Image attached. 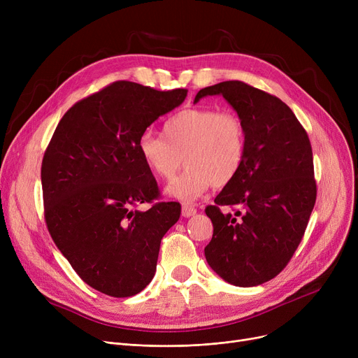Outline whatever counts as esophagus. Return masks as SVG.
Wrapping results in <instances>:
<instances>
[{
	"label": "esophagus",
	"mask_w": 358,
	"mask_h": 358,
	"mask_svg": "<svg viewBox=\"0 0 358 358\" xmlns=\"http://www.w3.org/2000/svg\"><path fill=\"white\" fill-rule=\"evenodd\" d=\"M197 213V209L194 208L193 204H189V203H184L182 204V209H181V215L184 217H190V216H194Z\"/></svg>",
	"instance_id": "esophagus-1"
}]
</instances>
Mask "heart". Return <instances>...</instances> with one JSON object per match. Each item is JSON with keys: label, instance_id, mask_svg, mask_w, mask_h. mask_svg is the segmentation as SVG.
<instances>
[{"label": "heart", "instance_id": "heart-1", "mask_svg": "<svg viewBox=\"0 0 358 358\" xmlns=\"http://www.w3.org/2000/svg\"><path fill=\"white\" fill-rule=\"evenodd\" d=\"M247 126L231 110L190 107L177 111L162 124V136L143 131L138 141L139 155L150 174L171 180L181 162L182 174L166 187V194L192 201L209 185L229 184L245 164Z\"/></svg>", "mask_w": 358, "mask_h": 358}]
</instances>
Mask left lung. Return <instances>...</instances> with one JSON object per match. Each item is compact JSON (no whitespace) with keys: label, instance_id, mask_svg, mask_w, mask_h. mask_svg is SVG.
Here are the masks:
<instances>
[{"label":"left lung","instance_id":"8db88e82","mask_svg":"<svg viewBox=\"0 0 358 358\" xmlns=\"http://www.w3.org/2000/svg\"><path fill=\"white\" fill-rule=\"evenodd\" d=\"M223 96L245 122L247 159L238 176L206 208L213 223L204 255L224 281L252 287L281 273L302 241L316 201L312 146L290 107L242 81L197 92ZM220 205L236 213L223 214Z\"/></svg>","mask_w":358,"mask_h":358}]
</instances>
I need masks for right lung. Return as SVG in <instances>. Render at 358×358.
I'll use <instances>...</instances> for the list:
<instances>
[{"instance_id":"obj_1","label":"right lung","mask_w":358,"mask_h":358,"mask_svg":"<svg viewBox=\"0 0 358 358\" xmlns=\"http://www.w3.org/2000/svg\"><path fill=\"white\" fill-rule=\"evenodd\" d=\"M185 97V88L116 81L75 103L45 150L48 231L75 273L111 297L135 296L150 283L161 239L180 219V203H154L159 189L138 141ZM142 202L151 208L138 211Z\"/></svg>"}]
</instances>
